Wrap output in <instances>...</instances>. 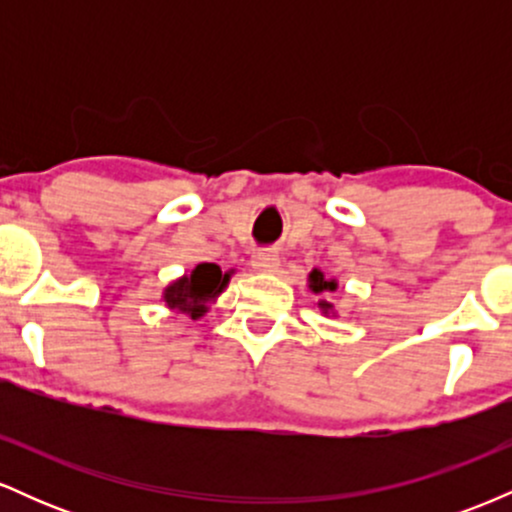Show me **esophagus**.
Returning a JSON list of instances; mask_svg holds the SVG:
<instances>
[{"label":"esophagus","mask_w":512,"mask_h":512,"mask_svg":"<svg viewBox=\"0 0 512 512\" xmlns=\"http://www.w3.org/2000/svg\"><path fill=\"white\" fill-rule=\"evenodd\" d=\"M252 267H255L257 272H274V269L279 267V255H276L274 250L255 252V257H252Z\"/></svg>","instance_id":"esophagus-1"}]
</instances>
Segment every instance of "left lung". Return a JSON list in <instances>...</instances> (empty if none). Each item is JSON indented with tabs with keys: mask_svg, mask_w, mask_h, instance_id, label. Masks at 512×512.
Here are the masks:
<instances>
[{
	"mask_svg": "<svg viewBox=\"0 0 512 512\" xmlns=\"http://www.w3.org/2000/svg\"><path fill=\"white\" fill-rule=\"evenodd\" d=\"M310 289H313L315 293L334 291V289H337V281H334V279H325V274H322L320 269H313V272H310ZM320 308L327 313V310L332 308V303L320 301Z\"/></svg>",
	"mask_w": 512,
	"mask_h": 512,
	"instance_id": "left-lung-1",
	"label": "left lung"
}]
</instances>
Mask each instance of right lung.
<instances>
[{"label":"right lung","instance_id":"add662e5","mask_svg":"<svg viewBox=\"0 0 512 512\" xmlns=\"http://www.w3.org/2000/svg\"><path fill=\"white\" fill-rule=\"evenodd\" d=\"M228 274H223L216 264H197L190 274L170 284L166 289L168 308H178L187 313L192 320L207 313V303L219 296L223 286H226Z\"/></svg>","mask_w":512,"mask_h":512}]
</instances>
